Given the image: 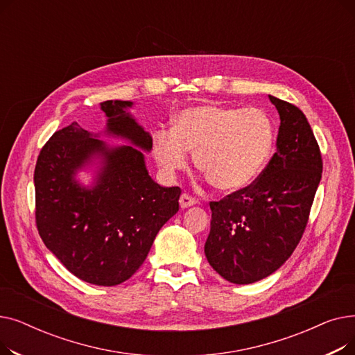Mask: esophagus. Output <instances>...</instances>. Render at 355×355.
I'll list each match as a JSON object with an SVG mask.
<instances>
[{
	"label": "esophagus",
	"instance_id": "34e87169",
	"mask_svg": "<svg viewBox=\"0 0 355 355\" xmlns=\"http://www.w3.org/2000/svg\"><path fill=\"white\" fill-rule=\"evenodd\" d=\"M196 204V198H193L191 196H189V194H182L181 197H180V206H181V209H187V207H191V206H194Z\"/></svg>",
	"mask_w": 355,
	"mask_h": 355
}]
</instances>
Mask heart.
<instances>
[{"instance_id": "heart-1", "label": "heart", "mask_w": 355, "mask_h": 355, "mask_svg": "<svg viewBox=\"0 0 355 355\" xmlns=\"http://www.w3.org/2000/svg\"><path fill=\"white\" fill-rule=\"evenodd\" d=\"M273 146V125L263 110L198 105L181 110L171 130L158 129L153 153L166 174L187 165L194 153L197 170L220 191H239L262 173Z\"/></svg>"}]
</instances>
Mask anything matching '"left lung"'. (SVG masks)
Masks as SVG:
<instances>
[{"mask_svg": "<svg viewBox=\"0 0 355 355\" xmlns=\"http://www.w3.org/2000/svg\"><path fill=\"white\" fill-rule=\"evenodd\" d=\"M276 106L277 151L246 189L210 201L211 229L204 252L211 268L237 285L260 281L293 253L322 175V155L304 112L269 96Z\"/></svg>", "mask_w": 355, "mask_h": 355, "instance_id": "obj_1", "label": "left lung"}]
</instances>
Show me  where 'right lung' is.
<instances>
[{
  "mask_svg": "<svg viewBox=\"0 0 355 355\" xmlns=\"http://www.w3.org/2000/svg\"><path fill=\"white\" fill-rule=\"evenodd\" d=\"M132 102L101 103L107 130L153 148L148 132L129 116ZM105 155L95 189L72 180L92 154ZM35 226L46 248L85 282L115 286L132 276L159 229L180 209V187L164 189L148 175L144 155L134 146L109 149L78 122L55 130L35 162Z\"/></svg>",
  "mask_w": 355,
  "mask_h": 355,
  "instance_id": "obj_1",
  "label": "right lung"
}]
</instances>
